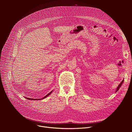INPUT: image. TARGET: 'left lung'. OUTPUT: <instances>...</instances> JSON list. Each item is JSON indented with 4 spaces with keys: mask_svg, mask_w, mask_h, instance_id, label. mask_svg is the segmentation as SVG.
Returning <instances> with one entry per match:
<instances>
[{
    "mask_svg": "<svg viewBox=\"0 0 132 132\" xmlns=\"http://www.w3.org/2000/svg\"><path fill=\"white\" fill-rule=\"evenodd\" d=\"M123 81H124V80H123L122 81H121V82L119 84V85L118 86V87H117V90H116V92H117V91H118V90H119V89H120V88L121 87V86H122V84L123 83Z\"/></svg>",
    "mask_w": 132,
    "mask_h": 132,
    "instance_id": "8db88e82",
    "label": "left lung"
}]
</instances>
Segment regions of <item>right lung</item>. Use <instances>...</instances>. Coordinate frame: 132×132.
<instances>
[{
    "instance_id": "add662e5",
    "label": "right lung",
    "mask_w": 132,
    "mask_h": 132,
    "mask_svg": "<svg viewBox=\"0 0 132 132\" xmlns=\"http://www.w3.org/2000/svg\"><path fill=\"white\" fill-rule=\"evenodd\" d=\"M52 91H51V92H50L49 93H48L47 94V95H46V96H45L44 97H43V98H41V99H37V100H41V99H44V98H46L47 97H48L50 95V94L52 92ZM27 99H28V100H36V99H31V98H27Z\"/></svg>"
}]
</instances>
